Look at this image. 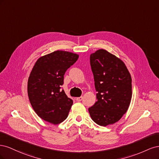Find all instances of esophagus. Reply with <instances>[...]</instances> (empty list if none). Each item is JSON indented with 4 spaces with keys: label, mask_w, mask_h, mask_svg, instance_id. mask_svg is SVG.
I'll list each match as a JSON object with an SVG mask.
<instances>
[{
    "label": "esophagus",
    "mask_w": 159,
    "mask_h": 159,
    "mask_svg": "<svg viewBox=\"0 0 159 159\" xmlns=\"http://www.w3.org/2000/svg\"><path fill=\"white\" fill-rule=\"evenodd\" d=\"M82 99H83L82 97H79V98H75L76 101H78V102H81V101L82 100Z\"/></svg>",
    "instance_id": "obj_1"
}]
</instances>
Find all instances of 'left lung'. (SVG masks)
<instances>
[{
  "label": "left lung",
  "instance_id": "1",
  "mask_svg": "<svg viewBox=\"0 0 159 159\" xmlns=\"http://www.w3.org/2000/svg\"><path fill=\"white\" fill-rule=\"evenodd\" d=\"M97 102L89 108L93 121L100 126L117 122L125 113L132 98V80L124 62L107 50L90 56Z\"/></svg>",
  "mask_w": 159,
  "mask_h": 159
}]
</instances>
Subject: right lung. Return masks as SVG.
<instances>
[{"label":"right lung","mask_w":159,"mask_h":159,"mask_svg":"<svg viewBox=\"0 0 159 159\" xmlns=\"http://www.w3.org/2000/svg\"><path fill=\"white\" fill-rule=\"evenodd\" d=\"M79 55L57 50L37 60L28 80V95L33 109L41 119L54 125L67 118L73 101L61 85L66 70L78 60Z\"/></svg>","instance_id":"obj_1"}]
</instances>
